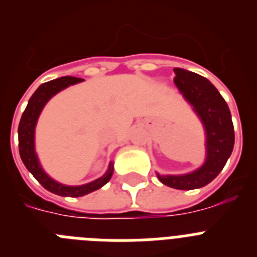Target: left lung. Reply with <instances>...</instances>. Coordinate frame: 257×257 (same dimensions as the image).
Returning a JSON list of instances; mask_svg holds the SVG:
<instances>
[{"label": "left lung", "instance_id": "left-lung-1", "mask_svg": "<svg viewBox=\"0 0 257 257\" xmlns=\"http://www.w3.org/2000/svg\"><path fill=\"white\" fill-rule=\"evenodd\" d=\"M174 72L176 74L175 85L205 130L206 160L201 167L188 174L161 175L157 172V178L174 189H198L211 183L224 169L234 147V127L228 104L207 78L181 68H175Z\"/></svg>", "mask_w": 257, "mask_h": 257}]
</instances>
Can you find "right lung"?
<instances>
[{
	"instance_id": "right-lung-1",
	"label": "right lung",
	"mask_w": 257,
	"mask_h": 257,
	"mask_svg": "<svg viewBox=\"0 0 257 257\" xmlns=\"http://www.w3.org/2000/svg\"><path fill=\"white\" fill-rule=\"evenodd\" d=\"M82 78H77V77H60V78L52 79L46 83H42L40 87L32 95L28 101L26 110L23 113L22 119H20L19 127H18V135H19V153L23 163L27 167L29 172L35 176L36 180L49 192L58 194L61 197H82L88 194V193L94 192V190L100 189L104 187L113 175V162H109L108 170L103 176H100L96 180L91 183L83 184V185H65L59 181L54 180L50 178L49 175L45 172V170L41 166L38 156L36 153V145H35V134H36V124H37L38 117H40L42 109L47 104V101L52 96H55L58 92L61 90L69 87L72 85L82 82Z\"/></svg>"
}]
</instances>
